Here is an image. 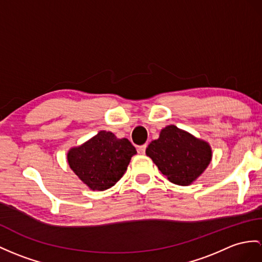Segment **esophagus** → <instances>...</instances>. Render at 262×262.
I'll use <instances>...</instances> for the list:
<instances>
[{
    "label": "esophagus",
    "mask_w": 262,
    "mask_h": 262,
    "mask_svg": "<svg viewBox=\"0 0 262 262\" xmlns=\"http://www.w3.org/2000/svg\"><path fill=\"white\" fill-rule=\"evenodd\" d=\"M145 149H146V144L139 145V146H138V153H139V155H144V153H145Z\"/></svg>",
    "instance_id": "esophagus-1"
}]
</instances>
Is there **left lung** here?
<instances>
[{"label":"left lung","instance_id":"left-lung-1","mask_svg":"<svg viewBox=\"0 0 262 262\" xmlns=\"http://www.w3.org/2000/svg\"><path fill=\"white\" fill-rule=\"evenodd\" d=\"M145 153L161 173L178 186H189L196 180L212 157L208 142L176 125L162 129L160 137L148 145Z\"/></svg>","mask_w":262,"mask_h":262}]
</instances>
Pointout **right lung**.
<instances>
[{
	"instance_id": "obj_1",
	"label": "right lung",
	"mask_w": 262,
	"mask_h": 262,
	"mask_svg": "<svg viewBox=\"0 0 262 262\" xmlns=\"http://www.w3.org/2000/svg\"><path fill=\"white\" fill-rule=\"evenodd\" d=\"M137 150L129 140L118 139L112 132L97 136L68 152L70 168L91 190L113 187L126 171Z\"/></svg>"
}]
</instances>
